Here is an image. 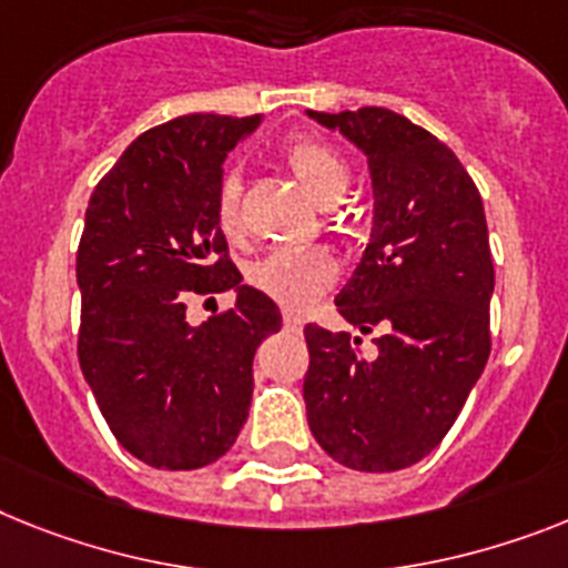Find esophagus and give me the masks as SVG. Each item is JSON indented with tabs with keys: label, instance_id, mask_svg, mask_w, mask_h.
<instances>
[{
	"label": "esophagus",
	"instance_id": "obj_1",
	"mask_svg": "<svg viewBox=\"0 0 568 568\" xmlns=\"http://www.w3.org/2000/svg\"><path fill=\"white\" fill-rule=\"evenodd\" d=\"M283 323H285V332H300V328H303V317L292 312L283 314Z\"/></svg>",
	"mask_w": 568,
	"mask_h": 568
}]
</instances>
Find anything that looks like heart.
Masks as SVG:
<instances>
[{
	"label": "heart",
	"instance_id": "obj_1",
	"mask_svg": "<svg viewBox=\"0 0 568 568\" xmlns=\"http://www.w3.org/2000/svg\"><path fill=\"white\" fill-rule=\"evenodd\" d=\"M294 179L306 187L314 202H341L349 187V166L328 144L303 138L285 150ZM216 225L227 240L240 236V179L227 175L216 195ZM337 262L323 247H280L251 268V283L285 308L312 306L314 300L335 283Z\"/></svg>",
	"mask_w": 568,
	"mask_h": 568
}]
</instances>
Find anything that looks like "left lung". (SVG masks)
I'll list each match as a JSON object with an SVG mask.
<instances>
[{"label": "left lung", "mask_w": 568, "mask_h": 568, "mask_svg": "<svg viewBox=\"0 0 568 568\" xmlns=\"http://www.w3.org/2000/svg\"><path fill=\"white\" fill-rule=\"evenodd\" d=\"M366 155L373 231L335 297L369 335L306 326L312 436L352 470L422 462L454 427L490 355L494 262L479 190L436 135L381 106L308 112Z\"/></svg>", "instance_id": "8db88e82"}]
</instances>
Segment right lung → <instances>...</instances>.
<instances>
[{"label": "right lung", "mask_w": 568, "mask_h": 568, "mask_svg": "<svg viewBox=\"0 0 568 568\" xmlns=\"http://www.w3.org/2000/svg\"><path fill=\"white\" fill-rule=\"evenodd\" d=\"M254 118L181 114L138 135L94 187L78 251V357L114 438L161 470L225 456L247 422L256 346L280 332L268 294L242 283L216 225L222 164ZM234 288L193 327L190 293Z\"/></svg>", "instance_id": "obj_1"}]
</instances>
